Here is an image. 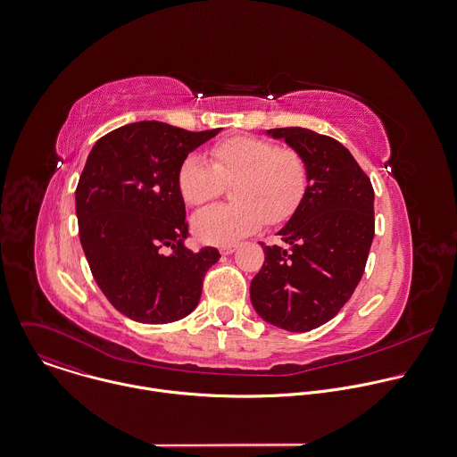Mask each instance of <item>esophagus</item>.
Returning a JSON list of instances; mask_svg holds the SVG:
<instances>
[{"label":"esophagus","mask_w":457,"mask_h":457,"mask_svg":"<svg viewBox=\"0 0 457 457\" xmlns=\"http://www.w3.org/2000/svg\"><path fill=\"white\" fill-rule=\"evenodd\" d=\"M237 244H226V245H220L219 247V251H220V254H224V256H228V254H233L235 251H237Z\"/></svg>","instance_id":"34e87169"}]
</instances>
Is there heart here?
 Listing matches in <instances>:
<instances>
[{
  "label": "heart",
  "instance_id": "b5f03b06",
  "mask_svg": "<svg viewBox=\"0 0 457 457\" xmlns=\"http://www.w3.org/2000/svg\"><path fill=\"white\" fill-rule=\"evenodd\" d=\"M212 163L188 154L178 172L183 199L201 206L213 199L222 181H233L235 203L213 204L192 219L195 237L204 244L226 245L260 229L267 220H287L308 188L304 158L290 147H278L256 137H233L212 147Z\"/></svg>",
  "mask_w": 457,
  "mask_h": 457
}]
</instances>
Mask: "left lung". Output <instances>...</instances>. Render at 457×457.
<instances>
[{
	"label": "left lung",
	"mask_w": 457,
	"mask_h": 457,
	"mask_svg": "<svg viewBox=\"0 0 457 457\" xmlns=\"http://www.w3.org/2000/svg\"><path fill=\"white\" fill-rule=\"evenodd\" d=\"M308 167L306 194L263 245L265 262L251 281V303L269 324L306 333L329 322L354 294L374 240V188L338 140L306 128L267 129Z\"/></svg>",
	"instance_id": "obj_1"
}]
</instances>
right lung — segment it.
I'll return each instance as SVG.
<instances>
[{
  "label": "right lung",
  "mask_w": 457,
  "mask_h": 457,
  "mask_svg": "<svg viewBox=\"0 0 457 457\" xmlns=\"http://www.w3.org/2000/svg\"><path fill=\"white\" fill-rule=\"evenodd\" d=\"M222 128L187 131L158 120L120 126L90 149L76 187L79 242L110 304L140 324L190 315L215 247L185 245L183 160Z\"/></svg>",
  "instance_id": "1"
}]
</instances>
